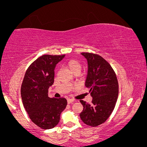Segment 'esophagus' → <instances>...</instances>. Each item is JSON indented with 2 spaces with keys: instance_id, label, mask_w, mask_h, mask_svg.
<instances>
[{
  "instance_id": "esophagus-1",
  "label": "esophagus",
  "mask_w": 147,
  "mask_h": 147,
  "mask_svg": "<svg viewBox=\"0 0 147 147\" xmlns=\"http://www.w3.org/2000/svg\"><path fill=\"white\" fill-rule=\"evenodd\" d=\"M74 101V99H70V98H69V99H67V103L68 104H71Z\"/></svg>"
}]
</instances>
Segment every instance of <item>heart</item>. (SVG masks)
I'll use <instances>...</instances> for the list:
<instances>
[{
    "label": "heart",
    "instance_id": "heart-1",
    "mask_svg": "<svg viewBox=\"0 0 147 147\" xmlns=\"http://www.w3.org/2000/svg\"><path fill=\"white\" fill-rule=\"evenodd\" d=\"M67 66L73 73H75L76 71H80L82 67L80 62L76 59L69 60L67 62Z\"/></svg>",
    "mask_w": 147,
    "mask_h": 147
}]
</instances>
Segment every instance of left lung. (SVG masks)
Masks as SVG:
<instances>
[{"label":"left lung","instance_id":"obj_1","mask_svg":"<svg viewBox=\"0 0 147 147\" xmlns=\"http://www.w3.org/2000/svg\"><path fill=\"white\" fill-rule=\"evenodd\" d=\"M88 61L85 86L90 88L92 104L80 100L84 109L80 118L86 124L97 126L104 123L112 114L118 96V83L111 65L101 56L82 53Z\"/></svg>","mask_w":147,"mask_h":147}]
</instances>
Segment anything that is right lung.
Masks as SVG:
<instances>
[{
	"instance_id": "1",
	"label": "right lung",
	"mask_w": 147,
	"mask_h": 147,
	"mask_svg": "<svg viewBox=\"0 0 147 147\" xmlns=\"http://www.w3.org/2000/svg\"><path fill=\"white\" fill-rule=\"evenodd\" d=\"M64 57L43 55L37 58L28 67L22 83L24 107L32 121L43 129L55 127L67 106L65 98L48 96V90L54 82L55 66Z\"/></svg>"
}]
</instances>
